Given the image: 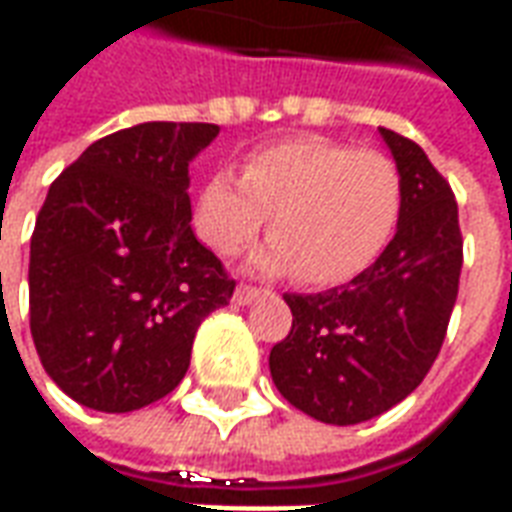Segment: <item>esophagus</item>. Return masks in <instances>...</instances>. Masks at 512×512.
<instances>
[{"instance_id":"esophagus-1","label":"esophagus","mask_w":512,"mask_h":512,"mask_svg":"<svg viewBox=\"0 0 512 512\" xmlns=\"http://www.w3.org/2000/svg\"><path fill=\"white\" fill-rule=\"evenodd\" d=\"M260 296V288H252V285H238L235 288L233 301L235 304H249V301H255Z\"/></svg>"}]
</instances>
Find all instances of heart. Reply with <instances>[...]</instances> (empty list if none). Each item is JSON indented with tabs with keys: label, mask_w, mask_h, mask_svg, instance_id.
Here are the masks:
<instances>
[{
	"label": "heart",
	"mask_w": 512,
	"mask_h": 512,
	"mask_svg": "<svg viewBox=\"0 0 512 512\" xmlns=\"http://www.w3.org/2000/svg\"><path fill=\"white\" fill-rule=\"evenodd\" d=\"M400 211L403 178L392 158L310 134L255 150L241 178L213 172L197 191L194 230L213 252L235 255L271 216L274 241L257 255V266L329 288L376 263Z\"/></svg>",
	"instance_id": "1"
}]
</instances>
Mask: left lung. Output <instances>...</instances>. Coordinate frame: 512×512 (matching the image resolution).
I'll return each mask as SVG.
<instances>
[{
	"label": "left lung",
	"mask_w": 512,
	"mask_h": 512,
	"mask_svg": "<svg viewBox=\"0 0 512 512\" xmlns=\"http://www.w3.org/2000/svg\"><path fill=\"white\" fill-rule=\"evenodd\" d=\"M381 136L403 178L395 238L348 285L285 293L293 326L268 356L282 397L329 425L367 422L411 395L458 299L463 238L450 183L417 142L389 128Z\"/></svg>",
	"instance_id": "obj_1"
}]
</instances>
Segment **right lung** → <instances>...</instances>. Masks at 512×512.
Listing matches in <instances>:
<instances>
[{"instance_id":"obj_1","label":"right lung","mask_w":512,"mask_h":512,"mask_svg":"<svg viewBox=\"0 0 512 512\" xmlns=\"http://www.w3.org/2000/svg\"><path fill=\"white\" fill-rule=\"evenodd\" d=\"M216 134L123 128L51 183L29 246V329L76 403L126 414L169 395L200 323L233 299L235 279L189 224V161Z\"/></svg>"}]
</instances>
